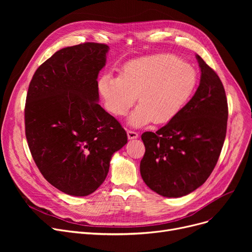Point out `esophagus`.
<instances>
[{
	"instance_id": "obj_1",
	"label": "esophagus",
	"mask_w": 252,
	"mask_h": 252,
	"mask_svg": "<svg viewBox=\"0 0 252 252\" xmlns=\"http://www.w3.org/2000/svg\"><path fill=\"white\" fill-rule=\"evenodd\" d=\"M126 134H127V138L129 140H134V139L138 138V133H136V131H134V130H127Z\"/></svg>"
}]
</instances>
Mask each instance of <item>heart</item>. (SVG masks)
<instances>
[{"label":"heart","instance_id":"1","mask_svg":"<svg viewBox=\"0 0 252 252\" xmlns=\"http://www.w3.org/2000/svg\"><path fill=\"white\" fill-rule=\"evenodd\" d=\"M197 73L191 65L169 54H156L127 62L121 76L103 75L98 83L106 107L116 116L126 114L131 126L164 124L176 117L192 97Z\"/></svg>","mask_w":252,"mask_h":252}]
</instances>
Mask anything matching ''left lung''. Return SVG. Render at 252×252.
<instances>
[{"mask_svg":"<svg viewBox=\"0 0 252 252\" xmlns=\"http://www.w3.org/2000/svg\"><path fill=\"white\" fill-rule=\"evenodd\" d=\"M200 83L181 112L156 133L145 131L140 163L145 184L164 197L178 198L199 188L219 160L226 138L228 103L219 75L196 55Z\"/></svg>","mask_w":252,"mask_h":252,"instance_id":"8db88e82","label":"left lung"}]
</instances>
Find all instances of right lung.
Masks as SVG:
<instances>
[{
	"label": "right lung",
	"mask_w": 252,
	"mask_h": 252,
	"mask_svg": "<svg viewBox=\"0 0 252 252\" xmlns=\"http://www.w3.org/2000/svg\"><path fill=\"white\" fill-rule=\"evenodd\" d=\"M109 47L85 43L57 51L34 72L26 96L25 135L44 178L61 192L88 196L127 143L99 102L98 74Z\"/></svg>",
	"instance_id": "right-lung-1"
}]
</instances>
